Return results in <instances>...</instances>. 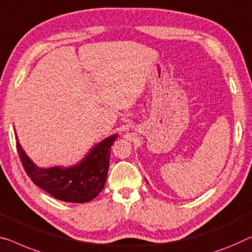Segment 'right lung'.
Returning <instances> with one entry per match:
<instances>
[{"label": "right lung", "instance_id": "1", "mask_svg": "<svg viewBox=\"0 0 252 252\" xmlns=\"http://www.w3.org/2000/svg\"><path fill=\"white\" fill-rule=\"evenodd\" d=\"M117 137L118 135L114 134L102 140L76 165L42 168L32 161L16 136L21 163L34 184L58 200L72 203L89 202L103 189L108 176L110 148Z\"/></svg>", "mask_w": 252, "mask_h": 252}]
</instances>
